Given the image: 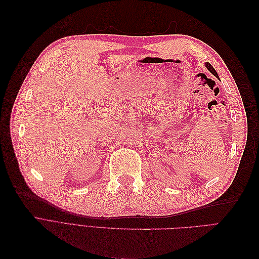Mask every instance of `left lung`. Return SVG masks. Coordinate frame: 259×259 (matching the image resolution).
Returning a JSON list of instances; mask_svg holds the SVG:
<instances>
[{"mask_svg":"<svg viewBox=\"0 0 259 259\" xmlns=\"http://www.w3.org/2000/svg\"><path fill=\"white\" fill-rule=\"evenodd\" d=\"M205 67L207 68V70H208V71H209L210 73H213L215 76H217V72L215 71V69H214L213 67H211L210 64H208V62H205Z\"/></svg>","mask_w":259,"mask_h":259,"instance_id":"left-lung-1","label":"left lung"}]
</instances>
